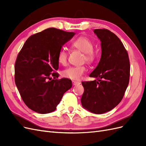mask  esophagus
Instances as JSON below:
<instances>
[{
    "label": "esophagus",
    "mask_w": 146,
    "mask_h": 146,
    "mask_svg": "<svg viewBox=\"0 0 146 146\" xmlns=\"http://www.w3.org/2000/svg\"><path fill=\"white\" fill-rule=\"evenodd\" d=\"M72 84H73V85L76 86V85H79V84H80V83L78 82H76V81H72Z\"/></svg>",
    "instance_id": "esophagus-1"
}]
</instances>
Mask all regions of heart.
<instances>
[{
	"mask_svg": "<svg viewBox=\"0 0 146 146\" xmlns=\"http://www.w3.org/2000/svg\"><path fill=\"white\" fill-rule=\"evenodd\" d=\"M72 46L83 53V60L87 63H93L96 60L97 54L93 50L94 44L89 38L84 36L78 38L72 43ZM68 52L65 48H61L57 55L58 62L63 66L67 64ZM86 71L85 66H71L64 69L62 72V76L74 80L80 79Z\"/></svg>",
	"mask_w": 146,
	"mask_h": 146,
	"instance_id": "b5f03b06",
	"label": "heart"
}]
</instances>
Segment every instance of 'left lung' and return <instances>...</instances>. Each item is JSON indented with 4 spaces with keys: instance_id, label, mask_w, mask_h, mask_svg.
<instances>
[{
    "instance_id": "1",
    "label": "left lung",
    "mask_w": 146,
    "mask_h": 146,
    "mask_svg": "<svg viewBox=\"0 0 146 146\" xmlns=\"http://www.w3.org/2000/svg\"><path fill=\"white\" fill-rule=\"evenodd\" d=\"M101 41L100 60L90 77L96 80L82 82L83 107L95 114H102L121 102L129 83V55L119 38L107 29H95Z\"/></svg>"
}]
</instances>
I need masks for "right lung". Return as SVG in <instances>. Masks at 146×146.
<instances>
[{
	"mask_svg": "<svg viewBox=\"0 0 146 146\" xmlns=\"http://www.w3.org/2000/svg\"><path fill=\"white\" fill-rule=\"evenodd\" d=\"M74 32L47 29L30 36L17 55L15 80L21 98L33 111H55L64 92L72 87L68 78L58 79L57 55ZM54 78L52 79V77Z\"/></svg>",
	"mask_w": 146,
	"mask_h": 146,
	"instance_id": "1",
	"label": "right lung"
}]
</instances>
